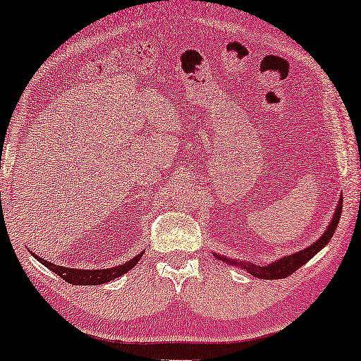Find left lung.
Masks as SVG:
<instances>
[{
    "label": "left lung",
    "instance_id": "obj_1",
    "mask_svg": "<svg viewBox=\"0 0 361 361\" xmlns=\"http://www.w3.org/2000/svg\"><path fill=\"white\" fill-rule=\"evenodd\" d=\"M340 215H342V199L338 200V205H337V209H335L332 221H330L327 230L324 231V235L320 236L317 241H314V243L310 245L309 248L300 250V251H298V253H293L289 256H284V258H281V259H276L274 263H271L268 266L245 263V261H231V259L226 258V256H220L216 253H215V258L224 261V263L240 266L241 269L248 271L251 276H256V278H261V279H283V278H288V276L295 273V271H298L300 266L307 263L310 258H314V256L317 255L319 251L322 250L330 240H332L335 230H337V226H338Z\"/></svg>",
    "mask_w": 361,
    "mask_h": 361
}]
</instances>
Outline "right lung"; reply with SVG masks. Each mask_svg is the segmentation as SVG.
Instances as JSON below:
<instances>
[{
  "instance_id": "right-lung-1",
  "label": "right lung",
  "mask_w": 361,
  "mask_h": 361,
  "mask_svg": "<svg viewBox=\"0 0 361 361\" xmlns=\"http://www.w3.org/2000/svg\"><path fill=\"white\" fill-rule=\"evenodd\" d=\"M141 256L142 253L135 256V258L130 261H126V263H123L121 266H115V268H108V269H73V268H66V266L49 263V261H46L44 258H39L37 255H34V258H36L39 263L46 266V268L51 269L52 273L61 276V278L63 281H67V283L75 284V286H100V284L108 283V281L126 274L131 268H135L137 261L141 259Z\"/></svg>"
}]
</instances>
